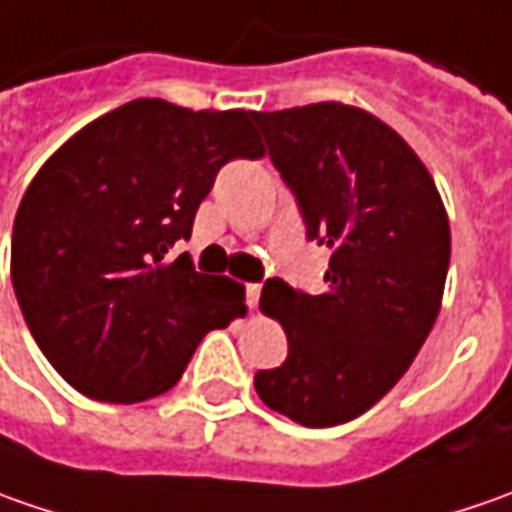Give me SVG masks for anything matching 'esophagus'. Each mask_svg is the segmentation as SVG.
<instances>
[{"label":"esophagus","mask_w":512,"mask_h":512,"mask_svg":"<svg viewBox=\"0 0 512 512\" xmlns=\"http://www.w3.org/2000/svg\"><path fill=\"white\" fill-rule=\"evenodd\" d=\"M259 296H262V285H245L247 307H256V305H259Z\"/></svg>","instance_id":"obj_1"}]
</instances>
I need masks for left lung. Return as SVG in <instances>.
Instances as JSON below:
<instances>
[{
	"label": "left lung",
	"instance_id": "obj_1",
	"mask_svg": "<svg viewBox=\"0 0 512 512\" xmlns=\"http://www.w3.org/2000/svg\"><path fill=\"white\" fill-rule=\"evenodd\" d=\"M253 119L307 239L333 250L319 296L265 282L262 310L285 327L287 359L253 384L296 424H344L402 379L439 316L450 265L442 196L410 145L367 110L319 102Z\"/></svg>",
	"mask_w": 512,
	"mask_h": 512
}]
</instances>
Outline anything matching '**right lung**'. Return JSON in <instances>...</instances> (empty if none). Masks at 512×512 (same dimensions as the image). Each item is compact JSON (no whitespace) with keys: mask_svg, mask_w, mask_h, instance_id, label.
<instances>
[{"mask_svg":"<svg viewBox=\"0 0 512 512\" xmlns=\"http://www.w3.org/2000/svg\"><path fill=\"white\" fill-rule=\"evenodd\" d=\"M253 110L136 99L82 128L22 196L10 242L16 302L56 373L96 402L153 399L207 330L245 313L242 285L196 273L190 239L216 173L265 150Z\"/></svg>","mask_w":512,"mask_h":512,"instance_id":"right-lung-1","label":"right lung"}]
</instances>
